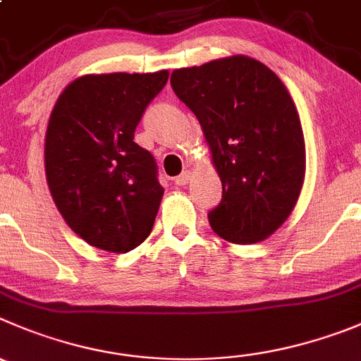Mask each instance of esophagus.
Masks as SVG:
<instances>
[{
  "mask_svg": "<svg viewBox=\"0 0 361 361\" xmlns=\"http://www.w3.org/2000/svg\"><path fill=\"white\" fill-rule=\"evenodd\" d=\"M190 177H191V171L186 170V171H183V173L178 175V177H175L173 183L177 184V186H186V184L190 183Z\"/></svg>",
  "mask_w": 361,
  "mask_h": 361,
  "instance_id": "1",
  "label": "esophagus"
}]
</instances>
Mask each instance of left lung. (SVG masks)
Listing matches in <instances>:
<instances>
[{"mask_svg": "<svg viewBox=\"0 0 361 361\" xmlns=\"http://www.w3.org/2000/svg\"><path fill=\"white\" fill-rule=\"evenodd\" d=\"M170 83L197 115L221 178V202L207 214L212 230L235 245L269 238L305 178L303 129L286 85L243 54L177 68Z\"/></svg>", "mask_w": 361, "mask_h": 361, "instance_id": "8db88e82", "label": "left lung"}]
</instances>
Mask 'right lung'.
I'll return each instance as SVG.
<instances>
[{
    "label": "right lung",
    "mask_w": 361,
    "mask_h": 361,
    "mask_svg": "<svg viewBox=\"0 0 361 361\" xmlns=\"http://www.w3.org/2000/svg\"><path fill=\"white\" fill-rule=\"evenodd\" d=\"M168 71L88 74L54 104L46 133L51 197L75 234L113 253H127L152 232L163 186L136 126L163 90Z\"/></svg>",
    "instance_id": "add662e5"
}]
</instances>
